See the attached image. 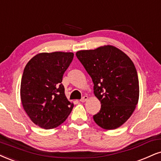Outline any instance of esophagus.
<instances>
[{
    "label": "esophagus",
    "mask_w": 161,
    "mask_h": 161,
    "mask_svg": "<svg viewBox=\"0 0 161 161\" xmlns=\"http://www.w3.org/2000/svg\"><path fill=\"white\" fill-rule=\"evenodd\" d=\"M88 98H89V97L87 96H84L82 98L80 99V101L81 102H86V101H87V99H88Z\"/></svg>",
    "instance_id": "esophagus-1"
}]
</instances>
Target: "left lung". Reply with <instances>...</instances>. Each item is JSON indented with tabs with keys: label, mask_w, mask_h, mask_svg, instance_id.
Segmentation results:
<instances>
[{
	"label": "left lung",
	"mask_w": 161,
	"mask_h": 161,
	"mask_svg": "<svg viewBox=\"0 0 161 161\" xmlns=\"http://www.w3.org/2000/svg\"><path fill=\"white\" fill-rule=\"evenodd\" d=\"M92 78L95 96L101 110L93 116L95 122L106 130L122 125L137 104L140 94L138 75L128 55L113 45L76 53Z\"/></svg>",
	"instance_id": "obj_1"
}]
</instances>
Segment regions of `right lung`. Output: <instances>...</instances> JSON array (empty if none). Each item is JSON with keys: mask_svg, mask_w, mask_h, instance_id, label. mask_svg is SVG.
Instances as JSON below:
<instances>
[{"mask_svg": "<svg viewBox=\"0 0 161 161\" xmlns=\"http://www.w3.org/2000/svg\"><path fill=\"white\" fill-rule=\"evenodd\" d=\"M74 57L71 52L39 53L26 65L21 81L23 108L35 125L52 129L64 122L74 104L61 84Z\"/></svg>", "mask_w": 161, "mask_h": 161, "instance_id": "right-lung-1", "label": "right lung"}]
</instances>
